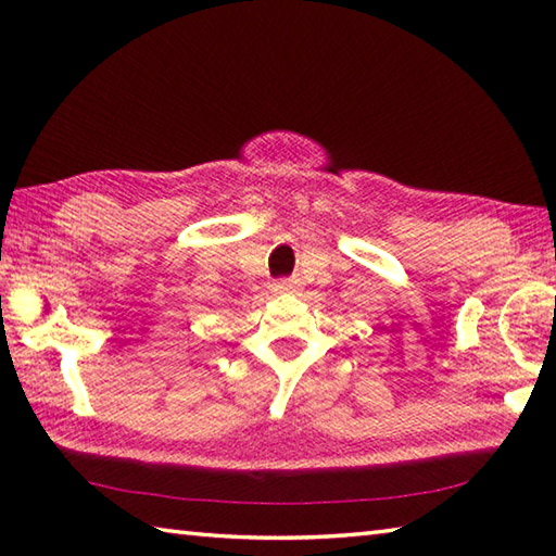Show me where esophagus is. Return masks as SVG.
Instances as JSON below:
<instances>
[{
	"label": "esophagus",
	"mask_w": 556,
	"mask_h": 556,
	"mask_svg": "<svg viewBox=\"0 0 556 556\" xmlns=\"http://www.w3.org/2000/svg\"><path fill=\"white\" fill-rule=\"evenodd\" d=\"M271 287H275L277 293H293V291L299 289V281L296 279H279Z\"/></svg>",
	"instance_id": "esophagus-1"
}]
</instances>
